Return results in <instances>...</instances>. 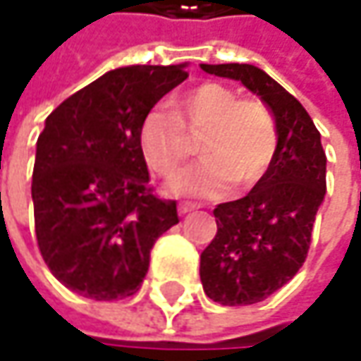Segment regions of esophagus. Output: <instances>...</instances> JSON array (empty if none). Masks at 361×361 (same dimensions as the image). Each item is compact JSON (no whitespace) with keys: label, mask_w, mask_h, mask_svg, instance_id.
<instances>
[{"label":"esophagus","mask_w":361,"mask_h":361,"mask_svg":"<svg viewBox=\"0 0 361 361\" xmlns=\"http://www.w3.org/2000/svg\"><path fill=\"white\" fill-rule=\"evenodd\" d=\"M197 209H201V202H192V201H183L178 204V211L183 213V215H187L190 211H197Z\"/></svg>","instance_id":"esophagus-1"}]
</instances>
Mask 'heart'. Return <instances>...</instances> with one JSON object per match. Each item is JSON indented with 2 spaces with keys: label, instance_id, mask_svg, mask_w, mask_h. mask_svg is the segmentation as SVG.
I'll list each match as a JSON object with an SVG mask.
<instances>
[{
  "label": "heart",
  "instance_id": "1",
  "mask_svg": "<svg viewBox=\"0 0 361 361\" xmlns=\"http://www.w3.org/2000/svg\"><path fill=\"white\" fill-rule=\"evenodd\" d=\"M180 120L192 128H207L199 162L174 176L169 187L180 195H219L239 180L255 187L271 169L279 132L265 102L239 98L219 82H204L178 98ZM171 110L157 106L142 120L138 145L146 164L160 176H171L190 152L187 134Z\"/></svg>",
  "mask_w": 361,
  "mask_h": 361
}]
</instances>
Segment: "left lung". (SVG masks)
Wrapping results in <instances>:
<instances>
[{"mask_svg": "<svg viewBox=\"0 0 361 361\" xmlns=\"http://www.w3.org/2000/svg\"><path fill=\"white\" fill-rule=\"evenodd\" d=\"M241 82L269 106L279 132L267 174L239 201L219 204L216 235L201 253L204 293L221 305H251L281 289L303 265L326 197V152L307 110L251 63H201Z\"/></svg>", "mask_w": 361, "mask_h": 361, "instance_id": "8db88e82", "label": "left lung"}]
</instances>
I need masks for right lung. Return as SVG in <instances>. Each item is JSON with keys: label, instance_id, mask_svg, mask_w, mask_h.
Wrapping results in <instances>:
<instances>
[{"label": "right lung", "instance_id": "obj_1", "mask_svg": "<svg viewBox=\"0 0 361 361\" xmlns=\"http://www.w3.org/2000/svg\"><path fill=\"white\" fill-rule=\"evenodd\" d=\"M187 63L126 66L63 100L35 145L37 247L54 277L96 301L134 295L150 249L178 223L176 201L148 188L145 116L187 80Z\"/></svg>", "mask_w": 361, "mask_h": 361}]
</instances>
